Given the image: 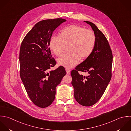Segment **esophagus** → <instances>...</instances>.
Masks as SVG:
<instances>
[{
    "label": "esophagus",
    "mask_w": 131,
    "mask_h": 131,
    "mask_svg": "<svg viewBox=\"0 0 131 131\" xmlns=\"http://www.w3.org/2000/svg\"><path fill=\"white\" fill-rule=\"evenodd\" d=\"M66 72H67V74H70V70L69 69H67V68H66Z\"/></svg>",
    "instance_id": "obj_1"
}]
</instances>
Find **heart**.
<instances>
[{
	"label": "heart",
	"instance_id": "1",
	"mask_svg": "<svg viewBox=\"0 0 131 131\" xmlns=\"http://www.w3.org/2000/svg\"><path fill=\"white\" fill-rule=\"evenodd\" d=\"M96 43V36L91 30L75 25L63 28L60 37L52 36L49 41L51 51L57 56H61L66 46L69 53L58 59L59 65L67 68L75 66L80 59H87L92 53Z\"/></svg>",
	"mask_w": 131,
	"mask_h": 131
}]
</instances>
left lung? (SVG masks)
<instances>
[{
    "label": "left lung",
    "instance_id": "obj_1",
    "mask_svg": "<svg viewBox=\"0 0 131 131\" xmlns=\"http://www.w3.org/2000/svg\"><path fill=\"white\" fill-rule=\"evenodd\" d=\"M91 26L96 36L94 50L87 59L71 72L74 96L84 106H91L97 103L105 91L111 79L113 56L109 43L97 27L93 23L84 21ZM88 72L80 75L78 71Z\"/></svg>",
    "mask_w": 131,
    "mask_h": 131
}]
</instances>
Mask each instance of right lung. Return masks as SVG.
Instances as JSON below:
<instances>
[{"mask_svg":"<svg viewBox=\"0 0 131 131\" xmlns=\"http://www.w3.org/2000/svg\"><path fill=\"white\" fill-rule=\"evenodd\" d=\"M66 21L57 18L39 21L27 34L21 45V79L30 100L40 108L52 104L56 87L66 74L62 66L50 70L56 62L49 47L53 31Z\"/></svg>","mask_w":131,"mask_h":131,"instance_id":"obj_1","label":"right lung"}]
</instances>
